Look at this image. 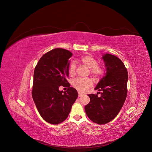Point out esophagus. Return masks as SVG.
I'll list each match as a JSON object with an SVG mask.
<instances>
[{
    "instance_id": "34e87169",
    "label": "esophagus",
    "mask_w": 152,
    "mask_h": 152,
    "mask_svg": "<svg viewBox=\"0 0 152 152\" xmlns=\"http://www.w3.org/2000/svg\"><path fill=\"white\" fill-rule=\"evenodd\" d=\"M83 96V94H81V93H79V97H81L82 96Z\"/></svg>"
}]
</instances>
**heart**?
<instances>
[{
  "label": "heart",
  "instance_id": "1",
  "mask_svg": "<svg viewBox=\"0 0 152 152\" xmlns=\"http://www.w3.org/2000/svg\"><path fill=\"white\" fill-rule=\"evenodd\" d=\"M81 62L85 66L90 69L92 75L96 77L101 76L104 73V68L103 66H98L97 60L91 55H85L81 58ZM76 72V64L73 62L69 67V73L71 76H73ZM73 87L80 92L85 91L92 85L93 82L90 79H83L77 77L72 81Z\"/></svg>",
  "mask_w": 152,
  "mask_h": 152
}]
</instances>
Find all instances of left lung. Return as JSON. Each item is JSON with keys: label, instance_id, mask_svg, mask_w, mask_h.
Returning <instances> with one entry per match:
<instances>
[{"label": "left lung", "instance_id": "1", "mask_svg": "<svg viewBox=\"0 0 152 152\" xmlns=\"http://www.w3.org/2000/svg\"><path fill=\"white\" fill-rule=\"evenodd\" d=\"M106 72L95 90L101 94H88L90 103L85 106V113L93 122L103 124L113 120L118 114L127 96V70L118 57L109 53L103 55Z\"/></svg>", "mask_w": 152, "mask_h": 152}]
</instances>
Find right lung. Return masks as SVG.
Instances as JSON below:
<instances>
[{"instance_id":"right-lung-1","label":"right lung","mask_w":152,"mask_h":152,"mask_svg":"<svg viewBox=\"0 0 152 152\" xmlns=\"http://www.w3.org/2000/svg\"><path fill=\"white\" fill-rule=\"evenodd\" d=\"M72 55L67 50L54 49L42 56L34 70L32 98L41 117L50 124L66 120L78 97L66 80ZM61 85L69 87L68 91H60Z\"/></svg>"}]
</instances>
